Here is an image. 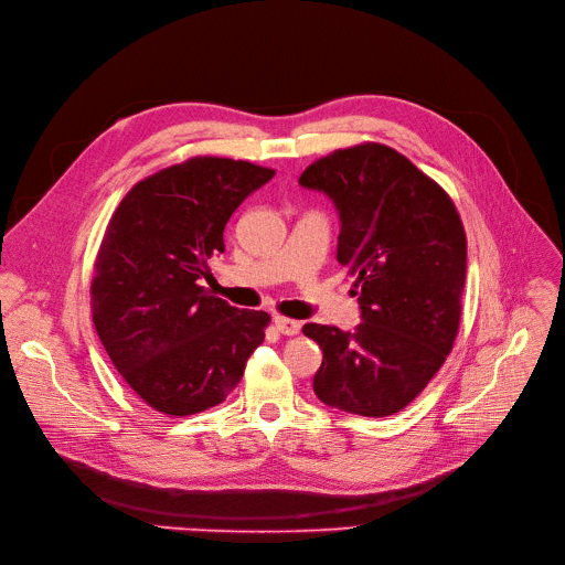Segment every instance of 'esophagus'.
<instances>
[{
  "instance_id": "1",
  "label": "esophagus",
  "mask_w": 565,
  "mask_h": 565,
  "mask_svg": "<svg viewBox=\"0 0 565 565\" xmlns=\"http://www.w3.org/2000/svg\"><path fill=\"white\" fill-rule=\"evenodd\" d=\"M274 324H276V329H278L282 335H297V333L301 331V321L282 317V315H276V317H274Z\"/></svg>"
}]
</instances>
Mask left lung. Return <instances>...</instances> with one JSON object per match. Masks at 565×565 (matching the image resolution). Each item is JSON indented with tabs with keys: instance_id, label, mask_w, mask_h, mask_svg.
I'll list each match as a JSON object with an SVG mask.
<instances>
[{
	"instance_id": "obj_1",
	"label": "left lung",
	"mask_w": 565,
	"mask_h": 565,
	"mask_svg": "<svg viewBox=\"0 0 565 565\" xmlns=\"http://www.w3.org/2000/svg\"><path fill=\"white\" fill-rule=\"evenodd\" d=\"M299 183L340 216L338 262L356 276L354 331L306 324L324 359L312 388L329 407L393 416L435 377L460 329L467 234L444 188L377 142L319 158Z\"/></svg>"
}]
</instances>
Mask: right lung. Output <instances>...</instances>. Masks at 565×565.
<instances>
[{
	"instance_id": "add662e5",
	"label": "right lung",
	"mask_w": 565,
	"mask_h": 565,
	"mask_svg": "<svg viewBox=\"0 0 565 565\" xmlns=\"http://www.w3.org/2000/svg\"><path fill=\"white\" fill-rule=\"evenodd\" d=\"M276 172L195 156L130 188L94 264L92 315L107 356L147 405L168 416L216 407L244 377L268 317L200 285L225 253L236 206Z\"/></svg>"
}]
</instances>
